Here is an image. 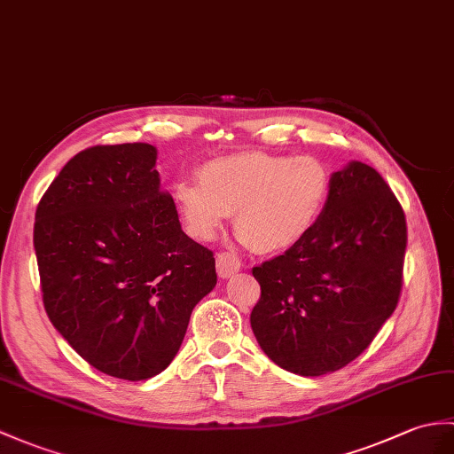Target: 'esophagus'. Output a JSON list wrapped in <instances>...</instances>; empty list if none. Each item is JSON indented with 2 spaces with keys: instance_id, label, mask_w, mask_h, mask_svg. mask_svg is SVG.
<instances>
[{
  "instance_id": "esophagus-1",
  "label": "esophagus",
  "mask_w": 454,
  "mask_h": 454,
  "mask_svg": "<svg viewBox=\"0 0 454 454\" xmlns=\"http://www.w3.org/2000/svg\"><path fill=\"white\" fill-rule=\"evenodd\" d=\"M241 269V261L234 253H218L216 255V272L220 278H230Z\"/></svg>"
}]
</instances>
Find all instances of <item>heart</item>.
I'll return each mask as SVG.
<instances>
[{"mask_svg": "<svg viewBox=\"0 0 454 454\" xmlns=\"http://www.w3.org/2000/svg\"><path fill=\"white\" fill-rule=\"evenodd\" d=\"M331 195V176L313 156L244 153L216 158L199 182L179 179L172 199L185 231L215 239L230 215L239 238L257 253H282L308 238Z\"/></svg>", "mask_w": 454, "mask_h": 454, "instance_id": "b5f03b06", "label": "heart"}]
</instances>
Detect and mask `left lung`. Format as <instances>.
I'll return each mask as SVG.
<instances>
[{"label":"left lung","instance_id":"1","mask_svg":"<svg viewBox=\"0 0 454 454\" xmlns=\"http://www.w3.org/2000/svg\"><path fill=\"white\" fill-rule=\"evenodd\" d=\"M406 251V218L377 170L352 160L331 176L311 234L253 267L261 298L253 334L272 362L303 377L356 360L391 317Z\"/></svg>","mask_w":454,"mask_h":454}]
</instances>
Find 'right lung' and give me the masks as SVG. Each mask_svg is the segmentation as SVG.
<instances>
[{"label": "right lung", "mask_w": 454, "mask_h": 454, "mask_svg": "<svg viewBox=\"0 0 454 454\" xmlns=\"http://www.w3.org/2000/svg\"><path fill=\"white\" fill-rule=\"evenodd\" d=\"M44 309L98 372L143 381L176 357L216 286L213 251L182 230L156 146L102 145L61 168L35 223Z\"/></svg>", "instance_id": "obj_1"}]
</instances>
